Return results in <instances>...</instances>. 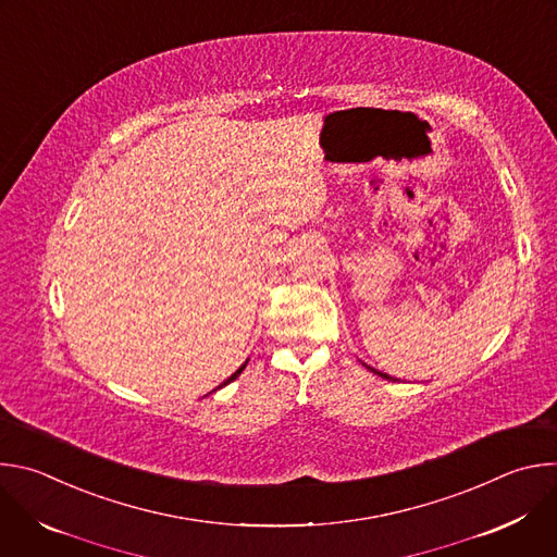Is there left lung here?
Segmentation results:
<instances>
[{
    "instance_id": "obj_1",
    "label": "left lung",
    "mask_w": 557,
    "mask_h": 557,
    "mask_svg": "<svg viewBox=\"0 0 557 557\" xmlns=\"http://www.w3.org/2000/svg\"><path fill=\"white\" fill-rule=\"evenodd\" d=\"M366 368H368V370H370V372H374V374H379V376H381V379H387V381H394V379H392V376H389V374H385V372H379V370H374V368H370V366H366Z\"/></svg>"
}]
</instances>
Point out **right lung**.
Segmentation results:
<instances>
[{
    "label": "right lung",
    "instance_id": "right-lung-1",
    "mask_svg": "<svg viewBox=\"0 0 557 557\" xmlns=\"http://www.w3.org/2000/svg\"><path fill=\"white\" fill-rule=\"evenodd\" d=\"M245 368H247V361H245V363H243V366H240V368H237V370H235V372H233V374H231V376H228V379H226V381H224V383H220V385H218V387H222V385H226V383H231V381H233V379H237V376H240V374H243V370H245Z\"/></svg>",
    "mask_w": 557,
    "mask_h": 557
}]
</instances>
